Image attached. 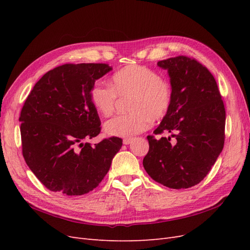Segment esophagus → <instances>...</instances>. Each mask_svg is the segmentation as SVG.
<instances>
[{
	"label": "esophagus",
	"instance_id": "esophagus-1",
	"mask_svg": "<svg viewBox=\"0 0 250 250\" xmlns=\"http://www.w3.org/2000/svg\"><path fill=\"white\" fill-rule=\"evenodd\" d=\"M132 142V139H124L123 144L124 145H129V144Z\"/></svg>",
	"mask_w": 250,
	"mask_h": 250
}]
</instances>
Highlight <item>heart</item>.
Segmentation results:
<instances>
[{
    "label": "heart",
    "instance_id": "b5f03b06",
    "mask_svg": "<svg viewBox=\"0 0 250 250\" xmlns=\"http://www.w3.org/2000/svg\"><path fill=\"white\" fill-rule=\"evenodd\" d=\"M109 85L95 83L90 89V102L103 117L115 111L117 96H129V113L110 119L104 124V131L111 137L132 138L149 129L152 119L158 120L167 113L172 102L171 84L156 71L145 65L130 64L117 71Z\"/></svg>",
    "mask_w": 250,
    "mask_h": 250
}]
</instances>
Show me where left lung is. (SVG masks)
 Listing matches in <instances>:
<instances>
[{
	"label": "left lung",
	"mask_w": 250,
	"mask_h": 250,
	"mask_svg": "<svg viewBox=\"0 0 250 250\" xmlns=\"http://www.w3.org/2000/svg\"><path fill=\"white\" fill-rule=\"evenodd\" d=\"M157 65L168 71L172 102L154 133L171 132V137L148 135L143 166L156 183L188 188L208 175L223 149L224 104L214 76L196 59L177 56Z\"/></svg>",
	"instance_id": "1"
}]
</instances>
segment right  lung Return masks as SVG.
<instances>
[{
    "instance_id": "1",
    "label": "right lung",
    "mask_w": 250,
    "mask_h": 250,
    "mask_svg": "<svg viewBox=\"0 0 250 250\" xmlns=\"http://www.w3.org/2000/svg\"><path fill=\"white\" fill-rule=\"evenodd\" d=\"M112 70L106 63H66L35 83L21 111L22 156L50 191L78 196L93 191L106 175L122 140L92 146L83 141L100 133L90 102L97 79Z\"/></svg>"
}]
</instances>
